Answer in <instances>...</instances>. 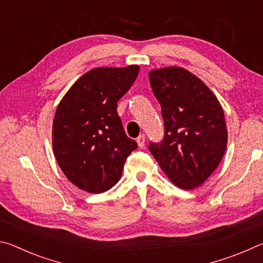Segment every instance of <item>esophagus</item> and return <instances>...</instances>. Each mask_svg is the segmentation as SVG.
I'll return each mask as SVG.
<instances>
[{
	"label": "esophagus",
	"mask_w": 263,
	"mask_h": 263,
	"mask_svg": "<svg viewBox=\"0 0 263 263\" xmlns=\"http://www.w3.org/2000/svg\"><path fill=\"white\" fill-rule=\"evenodd\" d=\"M145 136L144 135H140L139 137L137 138V142H138V146H139V148H144L145 146Z\"/></svg>",
	"instance_id": "34e87169"
}]
</instances>
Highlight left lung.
<instances>
[{
    "mask_svg": "<svg viewBox=\"0 0 263 263\" xmlns=\"http://www.w3.org/2000/svg\"><path fill=\"white\" fill-rule=\"evenodd\" d=\"M148 78L164 123L163 140L151 142L149 152L176 186L197 188L224 157V110L206 84L184 68L153 69Z\"/></svg>",
    "mask_w": 263,
    "mask_h": 263,
    "instance_id": "1",
    "label": "left lung"
}]
</instances>
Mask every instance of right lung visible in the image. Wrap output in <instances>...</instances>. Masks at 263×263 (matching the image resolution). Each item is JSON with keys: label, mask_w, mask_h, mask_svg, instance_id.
Masks as SVG:
<instances>
[{"label": "right lung", "mask_w": 263, "mask_h": 263, "mask_svg": "<svg viewBox=\"0 0 263 263\" xmlns=\"http://www.w3.org/2000/svg\"><path fill=\"white\" fill-rule=\"evenodd\" d=\"M139 66L97 67L62 97L52 126L53 152L79 189L101 194L117 183L137 142L125 135L117 102L136 81Z\"/></svg>", "instance_id": "add662e5"}]
</instances>
